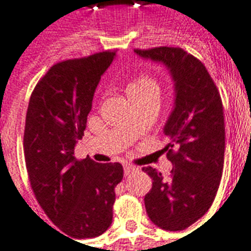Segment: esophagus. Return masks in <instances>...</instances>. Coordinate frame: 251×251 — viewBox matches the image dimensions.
I'll return each instance as SVG.
<instances>
[{"mask_svg": "<svg viewBox=\"0 0 251 251\" xmlns=\"http://www.w3.org/2000/svg\"><path fill=\"white\" fill-rule=\"evenodd\" d=\"M123 168H124V175L127 176V175H129V174H132L133 171H136V168L133 167V166H131V164H123Z\"/></svg>", "mask_w": 251, "mask_h": 251, "instance_id": "obj_1", "label": "esophagus"}]
</instances>
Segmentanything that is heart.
<instances>
[{"label":"heart","mask_w":251,"mask_h":251,"mask_svg":"<svg viewBox=\"0 0 251 251\" xmlns=\"http://www.w3.org/2000/svg\"><path fill=\"white\" fill-rule=\"evenodd\" d=\"M126 92L129 99L143 96H158L160 95L159 83L148 75H139L133 77L126 87Z\"/></svg>","instance_id":"heart-1"}]
</instances>
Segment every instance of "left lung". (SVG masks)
Wrapping results in <instances>:
<instances>
[{"label":"left lung","mask_w":251,"mask_h":251,"mask_svg":"<svg viewBox=\"0 0 251 251\" xmlns=\"http://www.w3.org/2000/svg\"><path fill=\"white\" fill-rule=\"evenodd\" d=\"M135 53L163 64L174 81V108L163 128L170 140L164 150L173 163L171 176L164 180L155 168H143L152 179L144 204L158 227L179 231L207 213L218 191L225 159L222 100L206 67L182 48Z\"/></svg>","instance_id":"1"}]
</instances>
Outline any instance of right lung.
<instances>
[{
    "instance_id": "add662e5",
    "label": "right lung",
    "mask_w": 251,
    "mask_h": 251,
    "mask_svg": "<svg viewBox=\"0 0 251 251\" xmlns=\"http://www.w3.org/2000/svg\"><path fill=\"white\" fill-rule=\"evenodd\" d=\"M115 56L105 50L54 64L29 100L24 132L29 182L53 225L76 239L107 231L115 187L123 179L120 163L75 158L95 91Z\"/></svg>"
}]
</instances>
